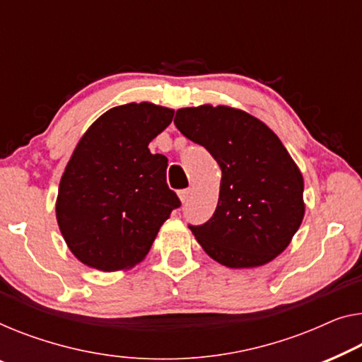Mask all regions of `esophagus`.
I'll list each match as a JSON object with an SVG mask.
<instances>
[{"mask_svg":"<svg viewBox=\"0 0 362 362\" xmlns=\"http://www.w3.org/2000/svg\"><path fill=\"white\" fill-rule=\"evenodd\" d=\"M179 198H180L182 203H187L188 198H190V190H188V188H185V190H180L179 192Z\"/></svg>","mask_w":362,"mask_h":362,"instance_id":"esophagus-1","label":"esophagus"}]
</instances>
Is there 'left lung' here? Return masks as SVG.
<instances>
[{"instance_id": "obj_1", "label": "left lung", "mask_w": 362, "mask_h": 362, "mask_svg": "<svg viewBox=\"0 0 362 362\" xmlns=\"http://www.w3.org/2000/svg\"><path fill=\"white\" fill-rule=\"evenodd\" d=\"M174 123L206 148L223 172L213 218L190 226L198 244L229 268L274 260L305 213L304 179L281 139L262 120L228 105L185 107Z\"/></svg>"}]
</instances>
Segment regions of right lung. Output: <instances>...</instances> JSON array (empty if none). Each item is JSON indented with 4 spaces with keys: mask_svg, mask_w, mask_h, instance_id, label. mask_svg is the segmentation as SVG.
Here are the masks:
<instances>
[{
    "mask_svg": "<svg viewBox=\"0 0 362 362\" xmlns=\"http://www.w3.org/2000/svg\"><path fill=\"white\" fill-rule=\"evenodd\" d=\"M174 110L132 102L107 110L74 148L58 187L57 221L81 263L118 272L144 260L180 199L165 182L167 158L148 144Z\"/></svg>",
    "mask_w": 362,
    "mask_h": 362,
    "instance_id": "obj_1",
    "label": "right lung"
}]
</instances>
